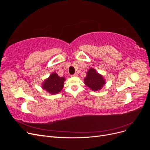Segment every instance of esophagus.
<instances>
[{
    "label": "esophagus",
    "mask_w": 150,
    "mask_h": 150,
    "mask_svg": "<svg viewBox=\"0 0 150 150\" xmlns=\"http://www.w3.org/2000/svg\"><path fill=\"white\" fill-rule=\"evenodd\" d=\"M71 76H73V77H77V76H78V74H77V73H75V74H72Z\"/></svg>",
    "instance_id": "34e87169"
}]
</instances>
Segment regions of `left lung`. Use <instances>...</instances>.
Masks as SVG:
<instances>
[{"instance_id": "1", "label": "left lung", "mask_w": 150, "mask_h": 150, "mask_svg": "<svg viewBox=\"0 0 150 150\" xmlns=\"http://www.w3.org/2000/svg\"><path fill=\"white\" fill-rule=\"evenodd\" d=\"M84 84L93 91H98L101 89L106 84L105 79L93 67H91L86 73L84 79Z\"/></svg>"}]
</instances>
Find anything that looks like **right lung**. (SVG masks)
Wrapping results in <instances>:
<instances>
[{
    "label": "right lung",
    "mask_w": 150,
    "mask_h": 150,
    "mask_svg": "<svg viewBox=\"0 0 150 150\" xmlns=\"http://www.w3.org/2000/svg\"><path fill=\"white\" fill-rule=\"evenodd\" d=\"M64 77H59L56 72H52L42 83V88L51 94H56L64 87Z\"/></svg>",
    "instance_id": "right-lung-1"
}]
</instances>
